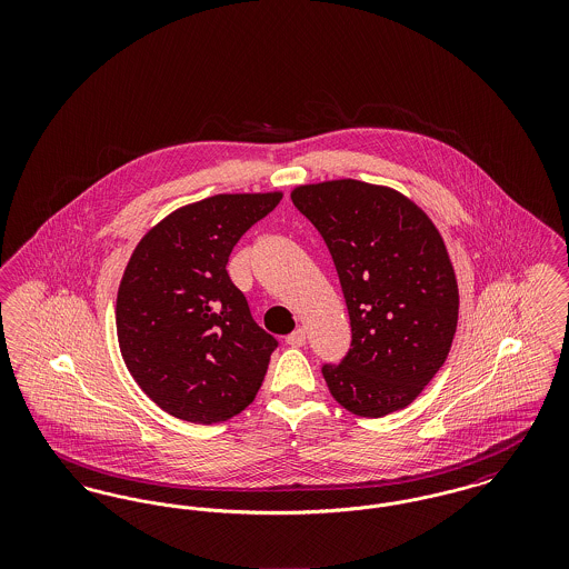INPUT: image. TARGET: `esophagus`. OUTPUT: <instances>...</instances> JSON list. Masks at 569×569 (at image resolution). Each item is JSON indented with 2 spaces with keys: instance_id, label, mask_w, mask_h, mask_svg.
I'll list each match as a JSON object with an SVG mask.
<instances>
[{
  "instance_id": "esophagus-1",
  "label": "esophagus",
  "mask_w": 569,
  "mask_h": 569,
  "mask_svg": "<svg viewBox=\"0 0 569 569\" xmlns=\"http://www.w3.org/2000/svg\"><path fill=\"white\" fill-rule=\"evenodd\" d=\"M288 346H292V348H302L305 346V341H307V332H305V328H297L292 335H288Z\"/></svg>"
}]
</instances>
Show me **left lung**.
<instances>
[{"mask_svg": "<svg viewBox=\"0 0 569 569\" xmlns=\"http://www.w3.org/2000/svg\"><path fill=\"white\" fill-rule=\"evenodd\" d=\"M292 202L322 234L352 325V348L322 376L339 406L381 418L409 406L446 362L459 286L429 216L401 191L356 179L298 186Z\"/></svg>", "mask_w": 569, "mask_h": 569, "instance_id": "left-lung-1", "label": "left lung"}]
</instances>
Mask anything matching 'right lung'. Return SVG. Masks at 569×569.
Masks as SVG:
<instances>
[{
	"mask_svg": "<svg viewBox=\"0 0 569 569\" xmlns=\"http://www.w3.org/2000/svg\"><path fill=\"white\" fill-rule=\"evenodd\" d=\"M281 191L217 193L163 217L136 244L117 292L128 371L166 413L223 422L249 406L277 339L253 322L226 264Z\"/></svg>",
	"mask_w": 569,
	"mask_h": 569,
	"instance_id": "1",
	"label": "right lung"
}]
</instances>
